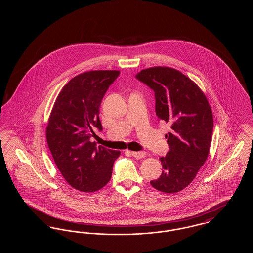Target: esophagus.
<instances>
[{"mask_svg":"<svg viewBox=\"0 0 253 253\" xmlns=\"http://www.w3.org/2000/svg\"><path fill=\"white\" fill-rule=\"evenodd\" d=\"M132 156L136 159H140V158L146 157V153L143 151H141V152H132Z\"/></svg>","mask_w":253,"mask_h":253,"instance_id":"34e87169","label":"esophagus"}]
</instances>
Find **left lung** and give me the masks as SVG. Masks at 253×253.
<instances>
[{
	"label": "left lung",
	"mask_w": 253,
	"mask_h": 253,
	"mask_svg": "<svg viewBox=\"0 0 253 253\" xmlns=\"http://www.w3.org/2000/svg\"><path fill=\"white\" fill-rule=\"evenodd\" d=\"M135 78L154 90L157 119L170 124L165 135L169 151L160 157L163 170L151 185L163 193H178L192 183L209 156L211 108L202 90L176 69L155 66Z\"/></svg>",
	"instance_id": "1"
}]
</instances>
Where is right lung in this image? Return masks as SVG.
<instances>
[{"instance_id": "right-lung-1", "label": "right lung", "mask_w": 253, "mask_h": 253, "mask_svg": "<svg viewBox=\"0 0 253 253\" xmlns=\"http://www.w3.org/2000/svg\"><path fill=\"white\" fill-rule=\"evenodd\" d=\"M118 70L82 73L64 85L49 117L46 140L66 182L81 192L93 193L108 183L120 151L96 147L90 137L102 130L99 106Z\"/></svg>"}]
</instances>
